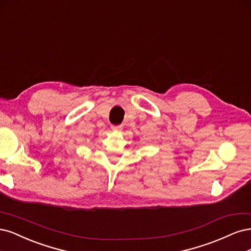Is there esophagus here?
<instances>
[{
    "mask_svg": "<svg viewBox=\"0 0 251 251\" xmlns=\"http://www.w3.org/2000/svg\"><path fill=\"white\" fill-rule=\"evenodd\" d=\"M122 128H123L122 125H112L111 126V129H112V130H115V131L122 130Z\"/></svg>",
    "mask_w": 251,
    "mask_h": 251,
    "instance_id": "esophagus-1",
    "label": "esophagus"
}]
</instances>
